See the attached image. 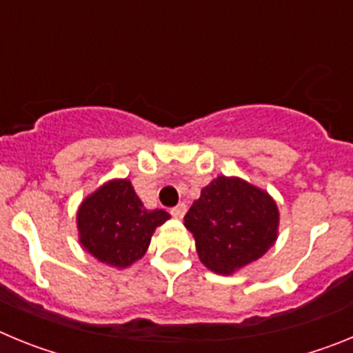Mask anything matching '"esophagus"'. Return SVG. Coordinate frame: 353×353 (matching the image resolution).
<instances>
[{"label":"esophagus","instance_id":"34e87169","mask_svg":"<svg viewBox=\"0 0 353 353\" xmlns=\"http://www.w3.org/2000/svg\"><path fill=\"white\" fill-rule=\"evenodd\" d=\"M185 212H187L185 203H179L174 208H171V215H173L174 219H182L183 215H185Z\"/></svg>","mask_w":353,"mask_h":353}]
</instances>
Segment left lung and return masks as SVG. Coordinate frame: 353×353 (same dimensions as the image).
<instances>
[{
    "label": "left lung",
    "instance_id": "8db88e82",
    "mask_svg": "<svg viewBox=\"0 0 353 353\" xmlns=\"http://www.w3.org/2000/svg\"><path fill=\"white\" fill-rule=\"evenodd\" d=\"M201 263L232 274L269 251L277 239L279 212L265 191L240 179L217 176L183 217Z\"/></svg>",
    "mask_w": 353,
    "mask_h": 353
}]
</instances>
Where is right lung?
<instances>
[{
  "label": "right lung",
  "instance_id": "right-lung-1",
  "mask_svg": "<svg viewBox=\"0 0 353 353\" xmlns=\"http://www.w3.org/2000/svg\"><path fill=\"white\" fill-rule=\"evenodd\" d=\"M170 219L166 210H146L129 180H111L77 210L83 248L111 267H129L143 256L152 233Z\"/></svg>",
  "mask_w": 353,
  "mask_h": 353
}]
</instances>
